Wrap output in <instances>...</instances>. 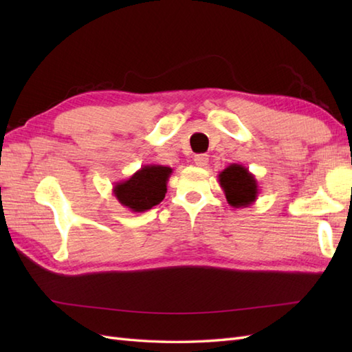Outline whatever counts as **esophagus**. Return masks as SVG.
<instances>
[{
  "mask_svg": "<svg viewBox=\"0 0 352 352\" xmlns=\"http://www.w3.org/2000/svg\"><path fill=\"white\" fill-rule=\"evenodd\" d=\"M193 162H195L197 166L206 168L207 163H208V155L207 154H197L195 159H193Z\"/></svg>",
  "mask_w": 352,
  "mask_h": 352,
  "instance_id": "1",
  "label": "esophagus"
}]
</instances>
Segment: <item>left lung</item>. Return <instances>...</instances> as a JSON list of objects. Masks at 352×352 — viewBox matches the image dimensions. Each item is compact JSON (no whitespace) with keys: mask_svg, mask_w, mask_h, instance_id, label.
<instances>
[{"mask_svg":"<svg viewBox=\"0 0 352 352\" xmlns=\"http://www.w3.org/2000/svg\"><path fill=\"white\" fill-rule=\"evenodd\" d=\"M219 186L226 193L227 203L234 208L248 207L256 203L258 184L248 168L233 163L219 172Z\"/></svg>","mask_w":352,"mask_h":352,"instance_id":"left-lung-1","label":"left lung"}]
</instances>
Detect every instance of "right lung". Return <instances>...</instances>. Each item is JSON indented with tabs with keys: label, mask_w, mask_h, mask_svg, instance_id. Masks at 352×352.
Segmentation results:
<instances>
[{
	"label": "right lung",
	"mask_w": 352,
	"mask_h": 352,
	"mask_svg": "<svg viewBox=\"0 0 352 352\" xmlns=\"http://www.w3.org/2000/svg\"><path fill=\"white\" fill-rule=\"evenodd\" d=\"M172 168L163 164H145L139 170L113 186V195L119 204L134 213L146 212L166 195V184Z\"/></svg>",
	"instance_id": "obj_1"
}]
</instances>
